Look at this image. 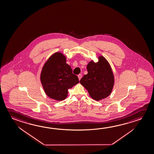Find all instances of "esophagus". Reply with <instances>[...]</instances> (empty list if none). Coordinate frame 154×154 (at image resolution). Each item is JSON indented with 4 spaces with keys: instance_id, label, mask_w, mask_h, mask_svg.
I'll return each instance as SVG.
<instances>
[{
    "instance_id": "obj_1",
    "label": "esophagus",
    "mask_w": 154,
    "mask_h": 154,
    "mask_svg": "<svg viewBox=\"0 0 154 154\" xmlns=\"http://www.w3.org/2000/svg\"><path fill=\"white\" fill-rule=\"evenodd\" d=\"M78 79H79V80L80 81L81 80V78L82 77V75H81V74H79L78 75Z\"/></svg>"
}]
</instances>
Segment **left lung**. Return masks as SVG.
Returning <instances> with one entry per match:
<instances>
[{
  "label": "left lung",
  "mask_w": 154,
  "mask_h": 154,
  "mask_svg": "<svg viewBox=\"0 0 154 154\" xmlns=\"http://www.w3.org/2000/svg\"><path fill=\"white\" fill-rule=\"evenodd\" d=\"M98 62L91 61L87 66L88 73L80 83L88 91L91 98L99 101L111 94L114 84V77L111 66L103 56L99 57Z\"/></svg>",
  "instance_id": "obj_1"
}]
</instances>
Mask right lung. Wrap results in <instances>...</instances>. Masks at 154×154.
<instances>
[{
	"mask_svg": "<svg viewBox=\"0 0 154 154\" xmlns=\"http://www.w3.org/2000/svg\"><path fill=\"white\" fill-rule=\"evenodd\" d=\"M41 82L46 94L57 101L68 96L69 88L79 83L77 76L72 73L66 57L60 52L51 56L44 64L40 76Z\"/></svg>",
	"mask_w": 154,
	"mask_h": 154,
	"instance_id": "add662e5",
	"label": "right lung"
}]
</instances>
